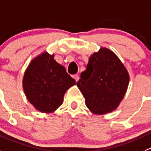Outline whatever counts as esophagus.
<instances>
[{"instance_id": "1", "label": "esophagus", "mask_w": 151, "mask_h": 151, "mask_svg": "<svg viewBox=\"0 0 151 151\" xmlns=\"http://www.w3.org/2000/svg\"><path fill=\"white\" fill-rule=\"evenodd\" d=\"M72 77L74 79V80H76V82H77V81H78V80H79V79H80V77H79L78 74H74V75L72 76Z\"/></svg>"}]
</instances>
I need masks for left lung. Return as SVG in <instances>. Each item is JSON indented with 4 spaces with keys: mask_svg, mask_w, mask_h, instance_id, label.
<instances>
[{
    "mask_svg": "<svg viewBox=\"0 0 151 151\" xmlns=\"http://www.w3.org/2000/svg\"><path fill=\"white\" fill-rule=\"evenodd\" d=\"M129 74L118 56L101 47L89 57L86 70L80 74L77 86L92 113L104 115L115 110L124 97Z\"/></svg>",
    "mask_w": 151,
    "mask_h": 151,
    "instance_id": "left-lung-1",
    "label": "left lung"
}]
</instances>
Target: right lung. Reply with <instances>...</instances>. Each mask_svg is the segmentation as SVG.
Returning <instances> with one entry per match:
<instances>
[{"instance_id":"1","label":"right lung","mask_w":151,"mask_h":151,"mask_svg":"<svg viewBox=\"0 0 151 151\" xmlns=\"http://www.w3.org/2000/svg\"><path fill=\"white\" fill-rule=\"evenodd\" d=\"M75 80L47 52L33 59L25 71L23 88L29 102L42 112L50 113L63 103L65 93Z\"/></svg>"}]
</instances>
